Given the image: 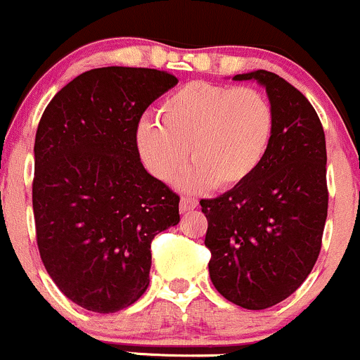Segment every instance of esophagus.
Listing matches in <instances>:
<instances>
[{"label":"esophagus","instance_id":"34e87169","mask_svg":"<svg viewBox=\"0 0 360 360\" xmlns=\"http://www.w3.org/2000/svg\"><path fill=\"white\" fill-rule=\"evenodd\" d=\"M195 206H198V199L191 198V195H184V198L180 199V212L181 213L191 212V210H194Z\"/></svg>","mask_w":360,"mask_h":360}]
</instances>
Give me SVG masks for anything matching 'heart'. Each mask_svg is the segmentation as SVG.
<instances>
[{"label": "heart", "mask_w": 360, "mask_h": 360, "mask_svg": "<svg viewBox=\"0 0 360 360\" xmlns=\"http://www.w3.org/2000/svg\"><path fill=\"white\" fill-rule=\"evenodd\" d=\"M273 110L262 92L212 82H191L169 94L158 119L143 117L136 145L152 175L172 180L195 162L180 184L201 191L233 188L254 175L273 136Z\"/></svg>", "instance_id": "obj_1"}]
</instances>
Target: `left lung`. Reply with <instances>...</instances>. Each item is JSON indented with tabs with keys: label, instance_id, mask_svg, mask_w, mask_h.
<instances>
[{
	"label": "left lung",
	"instance_id": "1",
	"mask_svg": "<svg viewBox=\"0 0 360 360\" xmlns=\"http://www.w3.org/2000/svg\"><path fill=\"white\" fill-rule=\"evenodd\" d=\"M233 80L266 89L275 124L254 175L199 201L208 219V269L227 301L266 309L300 289L320 254L329 201L326 134L308 99L278 75L257 70Z\"/></svg>",
	"mask_w": 360,
	"mask_h": 360
}]
</instances>
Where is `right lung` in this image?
I'll return each instance as SVG.
<instances>
[{
  "label": "right lung",
  "instance_id": "1",
  "mask_svg": "<svg viewBox=\"0 0 360 360\" xmlns=\"http://www.w3.org/2000/svg\"><path fill=\"white\" fill-rule=\"evenodd\" d=\"M176 84L168 71L96 68L64 85L38 124V250L60 292L89 311L140 300L152 240L180 222V198L143 168L136 145L143 112Z\"/></svg>",
  "mask_w": 360,
  "mask_h": 360
}]
</instances>
